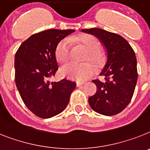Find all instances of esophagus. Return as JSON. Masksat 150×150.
<instances>
[{
	"label": "esophagus",
	"mask_w": 150,
	"mask_h": 150,
	"mask_svg": "<svg viewBox=\"0 0 150 150\" xmlns=\"http://www.w3.org/2000/svg\"><path fill=\"white\" fill-rule=\"evenodd\" d=\"M84 84H85L84 82H80V81H77V82H76V85H77V87L81 86V85H83Z\"/></svg>",
	"instance_id": "1"
}]
</instances>
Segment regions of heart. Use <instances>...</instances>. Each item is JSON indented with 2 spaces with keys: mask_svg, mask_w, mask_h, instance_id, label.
Listing matches in <instances>:
<instances>
[{
  "mask_svg": "<svg viewBox=\"0 0 150 150\" xmlns=\"http://www.w3.org/2000/svg\"><path fill=\"white\" fill-rule=\"evenodd\" d=\"M70 41H78L85 46L88 51L85 57V61L93 62L95 64H99L102 60V55L100 51V42L95 37L91 35L82 34L77 37H70L61 40L56 48L55 55L57 61L61 64L67 63L70 59ZM94 71V66L91 62L83 64H69L61 69L62 75L69 79L84 81Z\"/></svg>",
  "mask_w": 150,
  "mask_h": 150,
  "instance_id": "b5f03b06",
  "label": "heart"
}]
</instances>
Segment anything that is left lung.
Here are the masks:
<instances>
[{
    "instance_id": "left-lung-1",
    "label": "left lung",
    "mask_w": 150,
    "mask_h": 150,
    "mask_svg": "<svg viewBox=\"0 0 150 150\" xmlns=\"http://www.w3.org/2000/svg\"><path fill=\"white\" fill-rule=\"evenodd\" d=\"M95 36L107 51V61L100 75L104 81L93 80L96 93L89 97V105L98 114L105 116L117 114L127 106L134 93L137 81L135 52L124 38L100 28L81 30Z\"/></svg>"
}]
</instances>
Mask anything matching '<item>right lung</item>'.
I'll return each mask as SVG.
<instances>
[{"mask_svg":"<svg viewBox=\"0 0 150 150\" xmlns=\"http://www.w3.org/2000/svg\"><path fill=\"white\" fill-rule=\"evenodd\" d=\"M74 30H44L30 36L15 54V82L27 108L41 118H50L67 107L74 81L63 79L50 82L58 70L56 48Z\"/></svg>","mask_w":150,"mask_h":150,"instance_id":"1","label":"right lung"}]
</instances>
